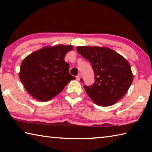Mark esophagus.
<instances>
[{"mask_svg": "<svg viewBox=\"0 0 152 152\" xmlns=\"http://www.w3.org/2000/svg\"><path fill=\"white\" fill-rule=\"evenodd\" d=\"M81 78V74H78V75L76 76V80H80V79Z\"/></svg>", "mask_w": 152, "mask_h": 152, "instance_id": "1", "label": "esophagus"}]
</instances>
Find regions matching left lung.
Segmentation results:
<instances>
[{"mask_svg":"<svg viewBox=\"0 0 152 152\" xmlns=\"http://www.w3.org/2000/svg\"><path fill=\"white\" fill-rule=\"evenodd\" d=\"M77 51L90 61L95 81L84 86L87 94L96 104L107 107L114 104L127 93L133 82L129 64L111 49L79 46ZM80 80L83 82V80Z\"/></svg>","mask_w":152,"mask_h":152,"instance_id":"8db88e82","label":"left lung"}]
</instances>
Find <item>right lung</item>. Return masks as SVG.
<instances>
[{
  "instance_id": "right-lung-1",
  "label": "right lung",
  "mask_w": 152,
  "mask_h": 152,
  "mask_svg": "<svg viewBox=\"0 0 152 152\" xmlns=\"http://www.w3.org/2000/svg\"><path fill=\"white\" fill-rule=\"evenodd\" d=\"M72 45L46 47L25 58L20 65L19 78L25 88L35 99L50 101L63 91L74 77L69 73L65 56Z\"/></svg>"
}]
</instances>
